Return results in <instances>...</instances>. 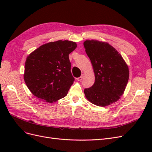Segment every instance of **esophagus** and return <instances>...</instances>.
Masks as SVG:
<instances>
[{
	"label": "esophagus",
	"mask_w": 152,
	"mask_h": 152,
	"mask_svg": "<svg viewBox=\"0 0 152 152\" xmlns=\"http://www.w3.org/2000/svg\"><path fill=\"white\" fill-rule=\"evenodd\" d=\"M84 74H82L80 77H78V78H77V80L78 81H81V80H82V79H83V77H84Z\"/></svg>",
	"instance_id": "esophagus-1"
}]
</instances>
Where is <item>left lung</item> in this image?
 <instances>
[{"mask_svg":"<svg viewBox=\"0 0 152 152\" xmlns=\"http://www.w3.org/2000/svg\"><path fill=\"white\" fill-rule=\"evenodd\" d=\"M86 53L93 65L94 84L84 89L91 103L106 107L120 98L129 80V68L121 55L112 45L98 40L84 42Z\"/></svg>","mask_w":152,"mask_h":152,"instance_id":"8db88e82","label":"left lung"}]
</instances>
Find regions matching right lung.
Segmentation results:
<instances>
[{
    "label": "right lung",
    "mask_w": 152,
    "mask_h": 152,
    "mask_svg": "<svg viewBox=\"0 0 152 152\" xmlns=\"http://www.w3.org/2000/svg\"><path fill=\"white\" fill-rule=\"evenodd\" d=\"M75 42L58 40L41 45L27 57L24 80L37 98L53 103L64 98L75 80L69 54Z\"/></svg>",
    "instance_id": "1"
}]
</instances>
